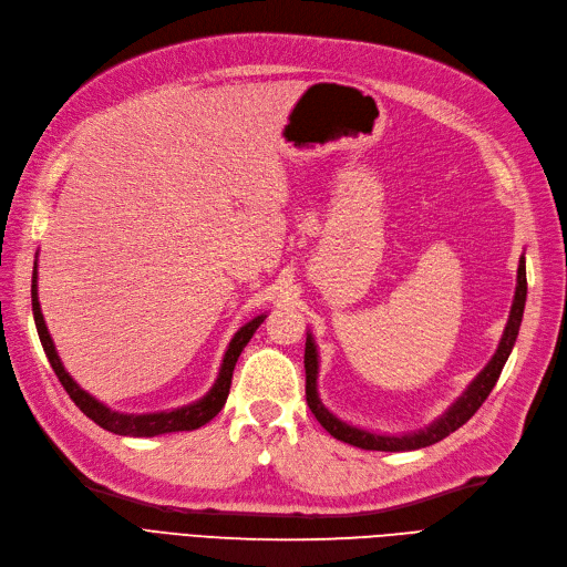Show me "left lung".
I'll return each instance as SVG.
<instances>
[{"mask_svg":"<svg viewBox=\"0 0 567 567\" xmlns=\"http://www.w3.org/2000/svg\"><path fill=\"white\" fill-rule=\"evenodd\" d=\"M525 297H527V278H525V259L520 257L518 264V285H516V297L514 306H511L506 330L502 334V341L497 346V353L492 355V360L485 364V370L468 383V389L462 393V398H456V403L452 408L437 416L433 424H429L424 431L416 433H405V435H381L372 433L364 429H355L351 424L341 422L330 410L322 405V400L318 395V349L313 334L306 337V353H303V368H306V403L310 412L316 414L322 429L334 435L337 441L349 443L360 450H379V452H403V450H419V447H429L437 441H443L452 431L464 426L468 419L478 412V408L485 403V398L489 391L495 389V383L504 370V364L511 355V349H514L518 330H520V320H523V308H525Z\"/></svg>","mask_w":567,"mask_h":567,"instance_id":"obj_1","label":"left lung"}]
</instances>
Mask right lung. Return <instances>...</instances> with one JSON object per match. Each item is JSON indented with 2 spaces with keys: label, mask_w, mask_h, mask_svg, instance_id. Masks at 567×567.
<instances>
[{
  "label": "right lung",
  "mask_w": 567,
  "mask_h": 567,
  "mask_svg": "<svg viewBox=\"0 0 567 567\" xmlns=\"http://www.w3.org/2000/svg\"><path fill=\"white\" fill-rule=\"evenodd\" d=\"M32 316H34V324H38V334L42 341V349L51 362L53 372H56L59 381L63 383V389L68 391V395L75 403L91 422H96L101 429L117 433V435H134V437H153V435H162V433H174V431H193L205 426L209 419H214L221 408L226 405V398L230 391V379H233V370L235 362L240 358L243 349L249 343V339L254 337V332L259 330V324L266 320V316H257L251 322H247L245 327L235 332V337L228 343V351L224 355L221 370H218V377L214 381V386L209 389V393L197 400L193 405L186 408H176L169 412H153V414H122L115 412L111 408H105L103 403L94 395H89L86 391H82L78 386V381H72V377L65 372L63 362L56 353V346L51 341V334L44 324V316L40 308V299H38V264H34V272H32Z\"/></svg>",
  "instance_id": "obj_1"
}]
</instances>
